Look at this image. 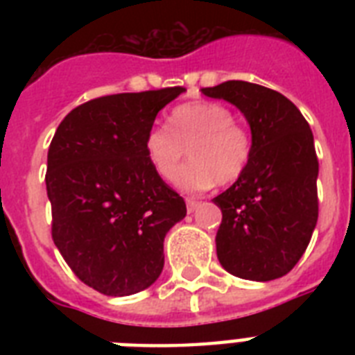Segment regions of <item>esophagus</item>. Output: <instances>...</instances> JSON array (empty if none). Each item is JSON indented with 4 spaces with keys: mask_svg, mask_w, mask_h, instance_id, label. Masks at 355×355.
Segmentation results:
<instances>
[{
    "mask_svg": "<svg viewBox=\"0 0 355 355\" xmlns=\"http://www.w3.org/2000/svg\"><path fill=\"white\" fill-rule=\"evenodd\" d=\"M186 206H188V211H189V214H191V211L197 210V206H199V200L186 199Z\"/></svg>",
    "mask_w": 355,
    "mask_h": 355,
    "instance_id": "obj_1",
    "label": "esophagus"
}]
</instances>
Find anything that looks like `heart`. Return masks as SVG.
Returning a JSON list of instances; mask_svg holds the SVG:
<instances>
[{"label":"heart","instance_id":"b5f03b06","mask_svg":"<svg viewBox=\"0 0 355 355\" xmlns=\"http://www.w3.org/2000/svg\"><path fill=\"white\" fill-rule=\"evenodd\" d=\"M192 160L178 166L185 149ZM147 162L164 180H173L188 193L217 186H230L243 177L252 158V134L234 121V112L216 101H193L175 107L169 127L150 125L144 136ZM179 173H177L176 171Z\"/></svg>","mask_w":355,"mask_h":355}]
</instances>
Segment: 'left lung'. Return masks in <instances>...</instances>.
Wrapping results in <instances>:
<instances>
[{
    "label": "left lung",
    "instance_id": "1",
    "mask_svg": "<svg viewBox=\"0 0 355 355\" xmlns=\"http://www.w3.org/2000/svg\"><path fill=\"white\" fill-rule=\"evenodd\" d=\"M202 94L236 105L254 141L247 171L214 199L223 211L217 258L234 276L276 280L302 258L319 217L313 132L287 97L265 86L227 80Z\"/></svg>",
    "mask_w": 355,
    "mask_h": 355
}]
</instances>
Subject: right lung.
I'll list each match as a JSON object with an SVG mask.
<instances>
[{
  "mask_svg": "<svg viewBox=\"0 0 355 355\" xmlns=\"http://www.w3.org/2000/svg\"><path fill=\"white\" fill-rule=\"evenodd\" d=\"M186 88L114 94L62 119L47 150L51 237L86 286L127 297L164 269V237L186 202L155 173L144 136L156 114Z\"/></svg>",
  "mask_w": 355,
  "mask_h": 355,
  "instance_id": "right-lung-1",
  "label": "right lung"
}]
</instances>
